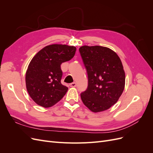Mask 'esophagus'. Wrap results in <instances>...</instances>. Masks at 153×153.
Listing matches in <instances>:
<instances>
[{
  "instance_id": "esophagus-1",
  "label": "esophagus",
  "mask_w": 153,
  "mask_h": 153,
  "mask_svg": "<svg viewBox=\"0 0 153 153\" xmlns=\"http://www.w3.org/2000/svg\"><path fill=\"white\" fill-rule=\"evenodd\" d=\"M69 85H70V87H76V84L75 82H73V83H71V84H69Z\"/></svg>"
}]
</instances>
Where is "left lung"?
<instances>
[{
  "label": "left lung",
  "mask_w": 153,
  "mask_h": 153,
  "mask_svg": "<svg viewBox=\"0 0 153 153\" xmlns=\"http://www.w3.org/2000/svg\"><path fill=\"white\" fill-rule=\"evenodd\" d=\"M87 69L88 87L81 93L82 102L93 112H103L117 103L125 86L122 62L112 50L84 45L79 48Z\"/></svg>",
  "instance_id": "left-lung-1"
}]
</instances>
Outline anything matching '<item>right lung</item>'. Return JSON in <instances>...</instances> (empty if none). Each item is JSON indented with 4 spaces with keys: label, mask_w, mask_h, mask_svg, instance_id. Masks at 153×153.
I'll return each mask as SVG.
<instances>
[{
    "label": "right lung",
    "mask_w": 153,
    "mask_h": 153,
    "mask_svg": "<svg viewBox=\"0 0 153 153\" xmlns=\"http://www.w3.org/2000/svg\"><path fill=\"white\" fill-rule=\"evenodd\" d=\"M76 50L73 46L50 45L32 59L26 71L25 83L27 92L37 105L51 107L66 94L68 88L61 84V65L74 57Z\"/></svg>",
    "instance_id": "obj_1"
}]
</instances>
